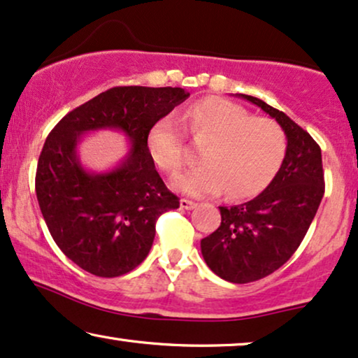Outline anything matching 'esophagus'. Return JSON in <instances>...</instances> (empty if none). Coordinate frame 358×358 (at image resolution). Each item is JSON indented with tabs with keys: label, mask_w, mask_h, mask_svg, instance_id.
Instances as JSON below:
<instances>
[{
	"label": "esophagus",
	"mask_w": 358,
	"mask_h": 358,
	"mask_svg": "<svg viewBox=\"0 0 358 358\" xmlns=\"http://www.w3.org/2000/svg\"><path fill=\"white\" fill-rule=\"evenodd\" d=\"M180 206H182L183 209H187V211H189V209L196 208V203L192 201V199H187V198H183L182 201H180Z\"/></svg>",
	"instance_id": "1"
}]
</instances>
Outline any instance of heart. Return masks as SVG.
<instances>
[{"instance_id":"1","label":"heart","mask_w":358,"mask_h":358,"mask_svg":"<svg viewBox=\"0 0 358 358\" xmlns=\"http://www.w3.org/2000/svg\"><path fill=\"white\" fill-rule=\"evenodd\" d=\"M192 137L208 144L199 155L201 166L173 176L171 185L192 196H216L222 192L241 199L262 192L283 164L287 137L282 127L266 117H254L239 104L206 98L183 114ZM147 147L164 171L183 165L187 150L182 124L165 116L150 127Z\"/></svg>"}]
</instances>
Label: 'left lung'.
<instances>
[{
  "instance_id": "1",
  "label": "left lung",
  "mask_w": 358,
  "mask_h": 358,
  "mask_svg": "<svg viewBox=\"0 0 358 358\" xmlns=\"http://www.w3.org/2000/svg\"><path fill=\"white\" fill-rule=\"evenodd\" d=\"M287 136V154L268 187L250 201L221 206V226L201 241L206 265L231 283H250L273 273L294 254L324 196L321 147L283 111L249 94Z\"/></svg>"
}]
</instances>
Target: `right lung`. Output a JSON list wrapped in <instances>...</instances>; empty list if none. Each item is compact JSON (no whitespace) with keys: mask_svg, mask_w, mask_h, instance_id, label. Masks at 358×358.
Returning a JSON list of instances; mask_svg holds the SVG:
<instances>
[{"mask_svg":"<svg viewBox=\"0 0 358 358\" xmlns=\"http://www.w3.org/2000/svg\"><path fill=\"white\" fill-rule=\"evenodd\" d=\"M189 96L183 88L116 87L75 108L52 129L36 173L41 213L59 249L92 275L113 278L149 255L155 221L180 199L157 173L147 136L150 127ZM113 129L131 141L108 172L79 162L83 134Z\"/></svg>","mask_w":358,"mask_h":358,"instance_id":"right-lung-1","label":"right lung"}]
</instances>
